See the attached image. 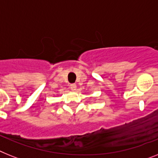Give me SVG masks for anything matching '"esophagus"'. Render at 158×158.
Returning a JSON list of instances; mask_svg holds the SVG:
<instances>
[{"label": "esophagus", "mask_w": 158, "mask_h": 158, "mask_svg": "<svg viewBox=\"0 0 158 158\" xmlns=\"http://www.w3.org/2000/svg\"><path fill=\"white\" fill-rule=\"evenodd\" d=\"M70 89L73 91H75L77 89V85L76 84H71L70 85Z\"/></svg>", "instance_id": "esophagus-1"}]
</instances>
